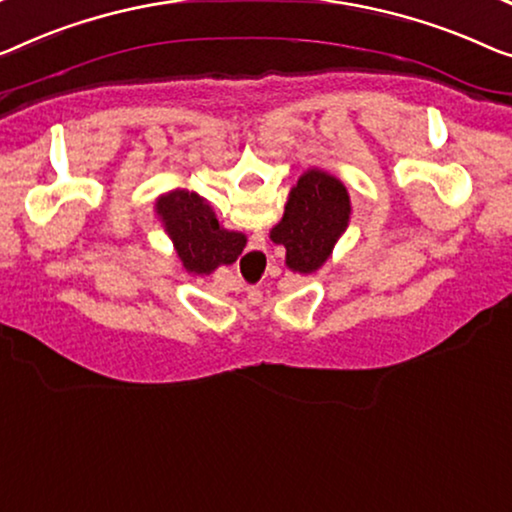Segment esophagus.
I'll return each instance as SVG.
<instances>
[{"label":"esophagus","mask_w":512,"mask_h":512,"mask_svg":"<svg viewBox=\"0 0 512 512\" xmlns=\"http://www.w3.org/2000/svg\"><path fill=\"white\" fill-rule=\"evenodd\" d=\"M250 255H253V257H257V255H259V248H257V250H253V253H250Z\"/></svg>","instance_id":"esophagus-1"}]
</instances>
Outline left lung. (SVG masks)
I'll return each instance as SVG.
<instances>
[{"label":"left lung","instance_id":"left-lung-1","mask_svg":"<svg viewBox=\"0 0 512 512\" xmlns=\"http://www.w3.org/2000/svg\"><path fill=\"white\" fill-rule=\"evenodd\" d=\"M349 195L331 174L310 170L289 193L285 216L273 227L271 241L287 250V266L312 273L333 253L349 223Z\"/></svg>","mask_w":512,"mask_h":512}]
</instances>
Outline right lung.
Wrapping results in <instances>:
<instances>
[{"label": "right lung", "mask_w": 512, "mask_h": 512, "mask_svg": "<svg viewBox=\"0 0 512 512\" xmlns=\"http://www.w3.org/2000/svg\"><path fill=\"white\" fill-rule=\"evenodd\" d=\"M158 213L188 271L209 273L220 264H232L246 246V236L223 230L213 211L195 193L174 190L160 197Z\"/></svg>", "instance_id": "add662e5"}]
</instances>
